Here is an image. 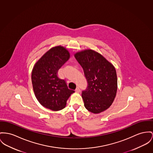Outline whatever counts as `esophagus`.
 <instances>
[{"label": "esophagus", "mask_w": 153, "mask_h": 153, "mask_svg": "<svg viewBox=\"0 0 153 153\" xmlns=\"http://www.w3.org/2000/svg\"><path fill=\"white\" fill-rule=\"evenodd\" d=\"M80 89H79V88H76V89H75V92H76V93H79V92H80Z\"/></svg>", "instance_id": "1"}]
</instances>
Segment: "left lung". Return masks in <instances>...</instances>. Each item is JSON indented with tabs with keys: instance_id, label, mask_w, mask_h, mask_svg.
I'll return each mask as SVG.
<instances>
[{
	"instance_id": "obj_1",
	"label": "left lung",
	"mask_w": 153,
	"mask_h": 153,
	"mask_svg": "<svg viewBox=\"0 0 153 153\" xmlns=\"http://www.w3.org/2000/svg\"><path fill=\"white\" fill-rule=\"evenodd\" d=\"M75 57L83 68L88 82L82 92L85 108L98 114L108 108L117 91V76L115 67L102 54L91 49L77 52Z\"/></svg>"
}]
</instances>
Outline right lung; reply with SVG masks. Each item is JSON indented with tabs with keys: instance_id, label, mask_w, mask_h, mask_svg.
I'll return each instance as SVG.
<instances>
[{
	"instance_id": "obj_1",
	"label": "right lung",
	"mask_w": 153,
	"mask_h": 153,
	"mask_svg": "<svg viewBox=\"0 0 153 153\" xmlns=\"http://www.w3.org/2000/svg\"><path fill=\"white\" fill-rule=\"evenodd\" d=\"M70 53L58 46L47 51L35 64L31 75L35 95L41 105L53 111L65 108L74 91L57 76L61 66L70 59Z\"/></svg>"
}]
</instances>
